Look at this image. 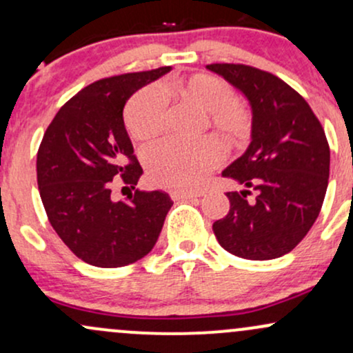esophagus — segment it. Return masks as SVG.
<instances>
[{"label":"esophagus","instance_id":"esophagus-1","mask_svg":"<svg viewBox=\"0 0 353 353\" xmlns=\"http://www.w3.org/2000/svg\"><path fill=\"white\" fill-rule=\"evenodd\" d=\"M169 196H171L174 201L196 199V197H201V192H190V190H171V192H169Z\"/></svg>","mask_w":353,"mask_h":353}]
</instances>
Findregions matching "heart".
I'll use <instances>...</instances> for the list:
<instances>
[{
	"label": "heart",
	"mask_w": 353,
	"mask_h": 353,
	"mask_svg": "<svg viewBox=\"0 0 353 353\" xmlns=\"http://www.w3.org/2000/svg\"><path fill=\"white\" fill-rule=\"evenodd\" d=\"M177 92L181 98L208 112L209 121L229 139H242L250 131L249 111L234 101L232 89L210 74H194L188 79L164 81L161 88L139 91L125 108V128L137 141H151L165 128L164 94ZM222 145L216 139L182 143L168 139L154 144L144 154L149 177L161 185L192 189L205 181L222 159Z\"/></svg>",
	"instance_id": "heart-1"
}]
</instances>
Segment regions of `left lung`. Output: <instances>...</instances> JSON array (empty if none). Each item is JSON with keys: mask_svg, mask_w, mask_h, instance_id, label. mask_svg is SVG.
<instances>
[{"mask_svg": "<svg viewBox=\"0 0 353 353\" xmlns=\"http://www.w3.org/2000/svg\"><path fill=\"white\" fill-rule=\"evenodd\" d=\"M249 101L250 144L222 171L244 185L225 196L229 214L212 225L219 244L249 261L289 254L319 217L329 185L330 149L307 101L281 78L244 64H209ZM250 192L256 197L250 201Z\"/></svg>", "mask_w": 353, "mask_h": 353, "instance_id": "1", "label": "left lung"}]
</instances>
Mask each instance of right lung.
Segmentation results:
<instances>
[{
    "instance_id": "1",
    "label": "right lung",
    "mask_w": 353,
    "mask_h": 353,
    "mask_svg": "<svg viewBox=\"0 0 353 353\" xmlns=\"http://www.w3.org/2000/svg\"><path fill=\"white\" fill-rule=\"evenodd\" d=\"M171 66L112 76L81 89L48 125L36 171L52 229L86 264L129 265L156 245L172 201L163 190H136L128 201L111 196L112 179L136 189L143 176L123 111L145 84Z\"/></svg>"
}]
</instances>
